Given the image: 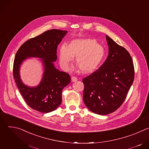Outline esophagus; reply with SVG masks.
<instances>
[{"label":"esophagus","instance_id":"obj_1","mask_svg":"<svg viewBox=\"0 0 149 149\" xmlns=\"http://www.w3.org/2000/svg\"><path fill=\"white\" fill-rule=\"evenodd\" d=\"M71 80L72 82H76L78 80V78L75 77H71Z\"/></svg>","mask_w":149,"mask_h":149}]
</instances>
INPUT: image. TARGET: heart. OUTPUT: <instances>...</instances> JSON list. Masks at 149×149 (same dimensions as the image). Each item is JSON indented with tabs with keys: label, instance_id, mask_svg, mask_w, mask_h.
Returning a JSON list of instances; mask_svg holds the SVG:
<instances>
[{
	"label": "heart",
	"instance_id": "obj_1",
	"mask_svg": "<svg viewBox=\"0 0 149 149\" xmlns=\"http://www.w3.org/2000/svg\"><path fill=\"white\" fill-rule=\"evenodd\" d=\"M59 60L61 67L65 71L70 70V62L76 55L78 66L84 72L94 70L105 55L104 48L93 39H75L68 45L62 44L59 48Z\"/></svg>",
	"mask_w": 149,
	"mask_h": 149
}]
</instances>
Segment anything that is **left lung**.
Segmentation results:
<instances>
[{"label":"left lung","instance_id":"8db88e82","mask_svg":"<svg viewBox=\"0 0 149 149\" xmlns=\"http://www.w3.org/2000/svg\"><path fill=\"white\" fill-rule=\"evenodd\" d=\"M106 40L107 58L97 70L82 79L84 102L90 111L99 115L110 114L120 107L134 78L129 52L107 35Z\"/></svg>","mask_w":149,"mask_h":149}]
</instances>
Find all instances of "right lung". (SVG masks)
Here are the masks:
<instances>
[{
	"instance_id": "right-lung-1",
	"label": "right lung",
	"mask_w": 149,
	"mask_h": 149,
	"mask_svg": "<svg viewBox=\"0 0 149 149\" xmlns=\"http://www.w3.org/2000/svg\"><path fill=\"white\" fill-rule=\"evenodd\" d=\"M68 32L59 29L45 31L26 41L16 52L13 63V77L16 86L27 104L40 113H48L56 109L62 102V91L71 82L70 75L56 69L58 45ZM39 58L44 72L40 84L29 87L21 79L19 68L26 59Z\"/></svg>"
}]
</instances>
